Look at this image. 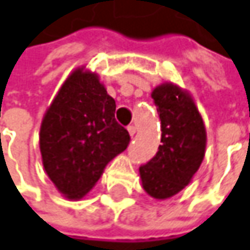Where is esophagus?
Wrapping results in <instances>:
<instances>
[{"label":"esophagus","instance_id":"1","mask_svg":"<svg viewBox=\"0 0 250 250\" xmlns=\"http://www.w3.org/2000/svg\"><path fill=\"white\" fill-rule=\"evenodd\" d=\"M128 132H129V135H131V136H133V135L136 133V128H135L133 125H129V126H128Z\"/></svg>","mask_w":250,"mask_h":250}]
</instances>
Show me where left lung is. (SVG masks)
I'll list each match as a JSON object with an SVG mask.
<instances>
[{
    "label": "left lung",
    "mask_w": 250,
    "mask_h": 250,
    "mask_svg": "<svg viewBox=\"0 0 250 250\" xmlns=\"http://www.w3.org/2000/svg\"><path fill=\"white\" fill-rule=\"evenodd\" d=\"M152 98L160 117L157 153L139 167L144 190L156 200L181 191L200 168L206 155L207 131L193 97L173 83L157 85Z\"/></svg>",
    "instance_id": "left-lung-1"
}]
</instances>
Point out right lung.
<instances>
[{"label": "right lung", "instance_id": "1", "mask_svg": "<svg viewBox=\"0 0 250 250\" xmlns=\"http://www.w3.org/2000/svg\"><path fill=\"white\" fill-rule=\"evenodd\" d=\"M115 100L98 76L76 69L47 108L39 133L43 167L69 200L88 193L131 141L115 119Z\"/></svg>", "mask_w": 250, "mask_h": 250}]
</instances>
